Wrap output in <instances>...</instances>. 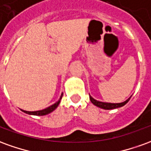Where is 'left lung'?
<instances>
[{"instance_id":"1","label":"left lung","mask_w":151,"mask_h":151,"mask_svg":"<svg viewBox=\"0 0 151 151\" xmlns=\"http://www.w3.org/2000/svg\"><path fill=\"white\" fill-rule=\"evenodd\" d=\"M131 98V97H130ZM129 99H128L126 101L123 102V103H120V104H110V103H103V102H99L95 100V99H93L91 96H90V99L91 101L94 105L97 106L99 108H101L103 109H107V110H110V109H114V108H120V107H122L124 104H126L129 101Z\"/></svg>"}]
</instances>
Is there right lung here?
<instances>
[{
	"instance_id": "add662e5",
	"label": "right lung",
	"mask_w": 151,
	"mask_h": 151,
	"mask_svg": "<svg viewBox=\"0 0 151 151\" xmlns=\"http://www.w3.org/2000/svg\"><path fill=\"white\" fill-rule=\"evenodd\" d=\"M63 94H61V96H60V98L59 101L56 102V104H54L52 106H50L48 108H45V109H43V110H41V111H23L25 113H27V114H31V115H35V116H44V115H47V114L50 113V112H52V111H54L55 109H56L57 107H58V105H59L60 102V99L62 98Z\"/></svg>"
}]
</instances>
